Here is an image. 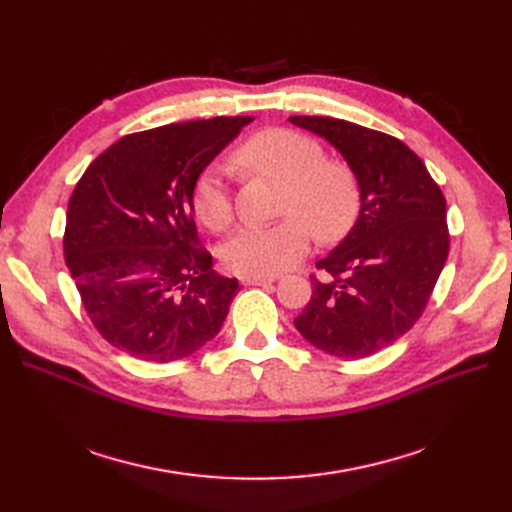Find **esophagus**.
Returning a JSON list of instances; mask_svg holds the SVG:
<instances>
[{"mask_svg":"<svg viewBox=\"0 0 512 512\" xmlns=\"http://www.w3.org/2000/svg\"><path fill=\"white\" fill-rule=\"evenodd\" d=\"M239 280L243 286H265V284H273L277 277L275 275H241Z\"/></svg>","mask_w":512,"mask_h":512,"instance_id":"34e87169","label":"esophagus"}]
</instances>
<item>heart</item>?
Returning a JSON list of instances; mask_svg holds the SVG:
<instances>
[{
    "label": "heart",
    "instance_id": "obj_1",
    "mask_svg": "<svg viewBox=\"0 0 512 512\" xmlns=\"http://www.w3.org/2000/svg\"><path fill=\"white\" fill-rule=\"evenodd\" d=\"M237 164L252 173L284 183L280 211L288 215L273 226H243L222 247V260L237 275H275L309 250L312 232L320 241L342 239L361 207L352 170L327 160L314 138L290 130H267L252 136L235 153ZM192 211L209 230L232 222V198L222 164L200 170L192 188Z\"/></svg>",
    "mask_w": 512,
    "mask_h": 512
}]
</instances>
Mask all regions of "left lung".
<instances>
[{"label": "left lung", "instance_id": "obj_1", "mask_svg": "<svg viewBox=\"0 0 512 512\" xmlns=\"http://www.w3.org/2000/svg\"><path fill=\"white\" fill-rule=\"evenodd\" d=\"M329 141L356 177L361 211L335 250L316 262L312 299L294 318L309 344L339 359H363L406 335L448 256L446 200L399 138L333 117H290Z\"/></svg>", "mask_w": 512, "mask_h": 512}]
</instances>
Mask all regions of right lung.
Returning a JSON list of instances; mask_svg holds the SVG:
<instances>
[{
	"label": "right lung",
	"instance_id": "right-lung-1",
	"mask_svg": "<svg viewBox=\"0 0 512 512\" xmlns=\"http://www.w3.org/2000/svg\"><path fill=\"white\" fill-rule=\"evenodd\" d=\"M250 121L213 117L128 134L76 183L64 256L108 344L170 363L220 333L239 282L213 271L190 198L200 170Z\"/></svg>",
	"mask_w": 512,
	"mask_h": 512
}]
</instances>
